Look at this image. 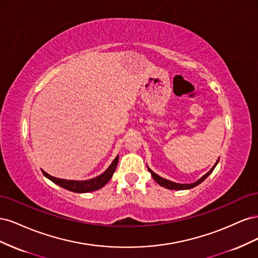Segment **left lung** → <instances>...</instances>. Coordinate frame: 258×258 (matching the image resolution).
I'll return each instance as SVG.
<instances>
[{
  "label": "left lung",
  "instance_id": "obj_1",
  "mask_svg": "<svg viewBox=\"0 0 258 258\" xmlns=\"http://www.w3.org/2000/svg\"><path fill=\"white\" fill-rule=\"evenodd\" d=\"M218 160H220V158L217 159V161L215 162V165L211 168V170L209 171L208 173H206L204 176L202 177H200L197 182H195V183H191V184H179V183H174V182H172V181H169V179H167V178H163V177H161V176H159L158 174H156L155 172H153V171L147 167V169H148V171H150L151 172V174H152V177L155 179L156 182H157L160 186H162V187H165V188H168V189H175V190H184V189H190V188H194V187H196L197 185H199L200 183H202L205 181V179L213 172V170L215 169V167H216V165L218 163Z\"/></svg>",
  "mask_w": 258,
  "mask_h": 258
}]
</instances>
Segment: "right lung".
Segmentation results:
<instances>
[{"mask_svg":"<svg viewBox=\"0 0 258 258\" xmlns=\"http://www.w3.org/2000/svg\"><path fill=\"white\" fill-rule=\"evenodd\" d=\"M118 159H119V156L117 155L116 158L110 165V167H108L102 174H100L99 176H96L91 179H87V181H70V179H63V178L51 176L50 174L46 173L45 171H42V172L46 177L49 178L51 182L61 186L62 188L68 189L73 192H79V194L90 192V191H95L102 188V187L110 181L115 172L117 163H118Z\"/></svg>","mask_w":258,"mask_h":258,"instance_id":"add662e5","label":"right lung"}]
</instances>
